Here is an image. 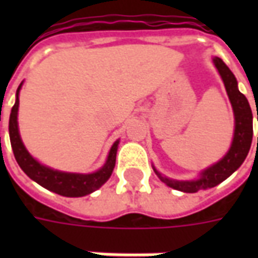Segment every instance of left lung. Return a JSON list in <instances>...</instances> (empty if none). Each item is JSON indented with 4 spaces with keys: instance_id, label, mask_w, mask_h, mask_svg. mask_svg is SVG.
Returning <instances> with one entry per match:
<instances>
[{
    "instance_id": "1",
    "label": "left lung",
    "mask_w": 258,
    "mask_h": 258,
    "mask_svg": "<svg viewBox=\"0 0 258 258\" xmlns=\"http://www.w3.org/2000/svg\"><path fill=\"white\" fill-rule=\"evenodd\" d=\"M213 63L221 76L222 81H224L228 98H229V102L232 105L233 117H235V130H233L232 144L229 146V149L218 162L211 164L210 167L202 170L199 174V178L190 179V181H178V179L167 178L153 167V171L156 173V175L160 178L162 182H164L173 189L186 192V194H195L200 189L214 188L216 185L225 181L229 175H232L244 162V159L250 151L251 140H253V114H251L249 101L239 91L238 81L235 79L232 72L229 70V68L222 62V59L216 56V58H213Z\"/></svg>"
}]
</instances>
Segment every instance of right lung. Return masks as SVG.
I'll list each match as a JSON object with an SVG mask.
<instances>
[{"mask_svg":"<svg viewBox=\"0 0 258 258\" xmlns=\"http://www.w3.org/2000/svg\"><path fill=\"white\" fill-rule=\"evenodd\" d=\"M22 85L23 83H20V85L18 87L16 101H15L14 107L11 110V116H9V138H11V145H12L15 159L20 168L25 171L29 178L36 181L42 188L55 192L60 196H66V198H81V196L90 195L94 190L99 189L112 175L113 168L116 164V155H117L120 141L117 140L113 144L105 164L94 173H66V171H59L55 168L44 166L31 156L20 138L19 125H18V110H19V92Z\"/></svg>","mask_w":258,"mask_h":258,"instance_id":"right-lung-1","label":"right lung"}]
</instances>
